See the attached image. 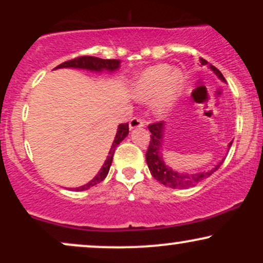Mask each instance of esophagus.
I'll return each mask as SVG.
<instances>
[{
	"mask_svg": "<svg viewBox=\"0 0 263 263\" xmlns=\"http://www.w3.org/2000/svg\"><path fill=\"white\" fill-rule=\"evenodd\" d=\"M143 126H144L143 120H142L141 117H138V116L132 117L131 121H129V129H135V128H138V127H143Z\"/></svg>",
	"mask_w": 263,
	"mask_h": 263,
	"instance_id": "1",
	"label": "esophagus"
}]
</instances>
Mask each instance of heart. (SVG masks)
<instances>
[{"mask_svg": "<svg viewBox=\"0 0 263 263\" xmlns=\"http://www.w3.org/2000/svg\"><path fill=\"white\" fill-rule=\"evenodd\" d=\"M182 77L178 71H172L171 66L159 64L147 69L136 84V96L141 100H148L159 92V106H168L176 98Z\"/></svg>", "mask_w": 263, "mask_h": 263, "instance_id": "b5f03b06", "label": "heart"}]
</instances>
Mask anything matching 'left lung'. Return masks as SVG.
<instances>
[{
	"label": "left lung",
	"mask_w": 263,
	"mask_h": 263,
	"mask_svg": "<svg viewBox=\"0 0 263 263\" xmlns=\"http://www.w3.org/2000/svg\"><path fill=\"white\" fill-rule=\"evenodd\" d=\"M201 65H206L208 62L203 58H200ZM210 69H213V71L215 73L221 80H225L224 75L221 74V71L218 68H215L214 65H210ZM163 128H164V122L158 121L153 122L148 126V129L151 131V141L148 144V149L146 152V161L148 164V168L151 171L153 178L156 180H158L159 183H162L163 185L170 186L173 189H188L192 186H195L197 184L203 182L204 179H206L208 177H210L216 170H219L220 165L222 162H220L214 170L209 172H203V173H197V174H183V173H177V172L172 171L171 168H168L162 161L161 157V147H162V136H163ZM232 142H230L229 146H231Z\"/></svg>",
	"instance_id": "left-lung-1"
}]
</instances>
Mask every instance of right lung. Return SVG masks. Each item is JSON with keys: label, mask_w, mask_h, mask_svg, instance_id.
<instances>
[{"label": "right lung", "mask_w": 263, "mask_h": 263, "mask_svg": "<svg viewBox=\"0 0 263 263\" xmlns=\"http://www.w3.org/2000/svg\"><path fill=\"white\" fill-rule=\"evenodd\" d=\"M120 66V60L117 59H101V58H96V57H90V55H83V57H78V58H74L71 60H66V62L62 63L57 66L55 69L58 68H80V69H87V70H95V71H101L102 69H107V70L114 71L116 70L117 68ZM128 135V123H121L117 128V134L116 137H115V141L111 146L110 152H108L107 159L105 161L104 165L100 170V172L98 173V176H95L92 180H90L89 183L85 184V185L79 186V188H75V192H81V190H86L91 186L96 185V184L101 183L102 180L105 179L107 176L108 171H110L111 163H112V157L115 153V149L116 147L119 146V143L121 142L126 136Z\"/></svg>", "instance_id": "1"}]
</instances>
